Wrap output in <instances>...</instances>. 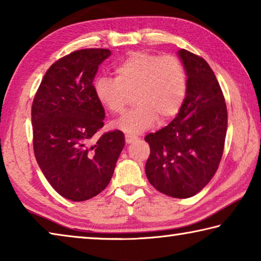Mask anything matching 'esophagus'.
<instances>
[{
    "label": "esophagus",
    "instance_id": "34e87169",
    "mask_svg": "<svg viewBox=\"0 0 261 261\" xmlns=\"http://www.w3.org/2000/svg\"><path fill=\"white\" fill-rule=\"evenodd\" d=\"M139 138L137 136H132V135H125V141H126V144H131V143H134V141H136V140H138Z\"/></svg>",
    "mask_w": 261,
    "mask_h": 261
}]
</instances>
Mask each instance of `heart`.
Here are the masks:
<instances>
[{
    "label": "heart",
    "mask_w": 261,
    "mask_h": 261,
    "mask_svg": "<svg viewBox=\"0 0 261 261\" xmlns=\"http://www.w3.org/2000/svg\"><path fill=\"white\" fill-rule=\"evenodd\" d=\"M115 79L95 78L93 88L99 102L113 114L125 110L130 95L137 107L115 126L127 135H138L159 120L165 123L182 109L188 94L189 78L177 56L134 51L114 69Z\"/></svg>",
    "instance_id": "obj_1"
}]
</instances>
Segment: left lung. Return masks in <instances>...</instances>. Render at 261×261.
<instances>
[{
  "mask_svg": "<svg viewBox=\"0 0 261 261\" xmlns=\"http://www.w3.org/2000/svg\"><path fill=\"white\" fill-rule=\"evenodd\" d=\"M177 55L188 72L187 99L169 124L145 137L151 147L145 173L158 191L185 199L201 191L218 170L228 114L208 63L185 49Z\"/></svg>",
  "mask_w": 261,
  "mask_h": 261,
  "instance_id": "left-lung-1",
  "label": "left lung"
}]
</instances>
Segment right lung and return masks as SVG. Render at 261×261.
<instances>
[{
	"mask_svg": "<svg viewBox=\"0 0 261 261\" xmlns=\"http://www.w3.org/2000/svg\"><path fill=\"white\" fill-rule=\"evenodd\" d=\"M109 49L76 50L47 70L32 105L33 148L48 182L62 197L84 201L103 191L125 139L115 130L95 139L105 109L93 81Z\"/></svg>",
	"mask_w": 261,
	"mask_h": 261,
	"instance_id": "add662e5",
	"label": "right lung"
}]
</instances>
